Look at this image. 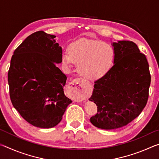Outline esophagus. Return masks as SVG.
I'll return each mask as SVG.
<instances>
[{
  "label": "esophagus",
  "instance_id": "34e87169",
  "mask_svg": "<svg viewBox=\"0 0 159 159\" xmlns=\"http://www.w3.org/2000/svg\"><path fill=\"white\" fill-rule=\"evenodd\" d=\"M69 90L74 95L77 100H81L83 98V88L84 83L80 79H74L69 85Z\"/></svg>",
  "mask_w": 159,
  "mask_h": 159
}]
</instances>
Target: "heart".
Returning <instances> with one entry per match:
<instances>
[{
    "label": "heart",
    "instance_id": "b5f03b06",
    "mask_svg": "<svg viewBox=\"0 0 159 159\" xmlns=\"http://www.w3.org/2000/svg\"><path fill=\"white\" fill-rule=\"evenodd\" d=\"M115 60L114 48L99 40L83 39L72 43L68 53L61 56L62 63L69 66L78 64V72L85 79L98 80L108 73Z\"/></svg>",
    "mask_w": 159,
    "mask_h": 159
}]
</instances>
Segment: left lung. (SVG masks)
<instances>
[{"label": "left lung", "mask_w": 159, "mask_h": 159, "mask_svg": "<svg viewBox=\"0 0 159 159\" xmlns=\"http://www.w3.org/2000/svg\"><path fill=\"white\" fill-rule=\"evenodd\" d=\"M113 46L114 65L95 80L89 99L98 106L90 122L104 130L122 128L139 116L147 103L151 83L149 64L138 45L121 41Z\"/></svg>", "instance_id": "obj_1"}]
</instances>
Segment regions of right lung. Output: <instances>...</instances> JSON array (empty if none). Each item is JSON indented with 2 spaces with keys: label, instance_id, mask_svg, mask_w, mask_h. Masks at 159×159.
Returning a JSON list of instances; mask_svg holds the SVG:
<instances>
[{
  "label": "right lung",
  "instance_id": "add662e5",
  "mask_svg": "<svg viewBox=\"0 0 159 159\" xmlns=\"http://www.w3.org/2000/svg\"><path fill=\"white\" fill-rule=\"evenodd\" d=\"M55 37L43 31L29 36L14 51L7 74L13 107L38 128L57 125L71 103L63 89L67 78L56 66L62 50Z\"/></svg>",
  "mask_w": 159,
  "mask_h": 159
}]
</instances>
